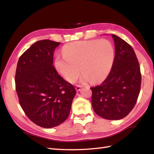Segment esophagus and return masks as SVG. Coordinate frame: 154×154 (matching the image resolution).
I'll use <instances>...</instances> for the list:
<instances>
[{"instance_id":"esophagus-1","label":"esophagus","mask_w":154,"mask_h":154,"mask_svg":"<svg viewBox=\"0 0 154 154\" xmlns=\"http://www.w3.org/2000/svg\"><path fill=\"white\" fill-rule=\"evenodd\" d=\"M81 87H82V86H81V85H77V86H76V88H75V89H76L77 91H79L81 90Z\"/></svg>"}]
</instances>
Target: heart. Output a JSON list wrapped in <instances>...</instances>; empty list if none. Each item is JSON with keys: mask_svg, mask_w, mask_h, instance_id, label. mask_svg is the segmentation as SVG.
Here are the masks:
<instances>
[{"mask_svg": "<svg viewBox=\"0 0 154 154\" xmlns=\"http://www.w3.org/2000/svg\"><path fill=\"white\" fill-rule=\"evenodd\" d=\"M62 53L63 56L55 57V67L70 83L76 80L79 69L83 74L81 82H101L110 73L114 60L113 45L104 39L71 42L65 45Z\"/></svg>", "mask_w": 154, "mask_h": 154, "instance_id": "1", "label": "heart"}]
</instances>
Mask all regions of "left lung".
<instances>
[{"label":"left lung","mask_w":154,"mask_h":154,"mask_svg":"<svg viewBox=\"0 0 154 154\" xmlns=\"http://www.w3.org/2000/svg\"><path fill=\"white\" fill-rule=\"evenodd\" d=\"M115 55L112 69L100 85L91 87V103L95 113L103 119L120 120L134 107L140 91L142 76L133 48L112 34Z\"/></svg>","instance_id":"8db88e82"}]
</instances>
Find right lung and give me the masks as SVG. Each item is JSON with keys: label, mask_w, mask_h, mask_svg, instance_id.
I'll return each mask as SVG.
<instances>
[{"label": "right lung", "mask_w": 154, "mask_h": 154, "mask_svg": "<svg viewBox=\"0 0 154 154\" xmlns=\"http://www.w3.org/2000/svg\"><path fill=\"white\" fill-rule=\"evenodd\" d=\"M60 42L38 41L18 61L15 84L19 103L32 122L45 128L60 125L67 119L76 90L53 65L54 53Z\"/></svg>", "instance_id": "1"}]
</instances>
